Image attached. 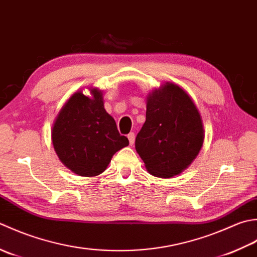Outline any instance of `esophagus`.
Listing matches in <instances>:
<instances>
[{
	"instance_id": "34e87169",
	"label": "esophagus",
	"mask_w": 257,
	"mask_h": 257,
	"mask_svg": "<svg viewBox=\"0 0 257 257\" xmlns=\"http://www.w3.org/2000/svg\"><path fill=\"white\" fill-rule=\"evenodd\" d=\"M127 139H128L130 145H133V144H134V141H135V135H134V133H130V134L127 135Z\"/></svg>"
}]
</instances>
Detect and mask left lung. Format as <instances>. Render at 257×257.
I'll return each mask as SVG.
<instances>
[{
  "label": "left lung",
  "mask_w": 257,
  "mask_h": 257,
  "mask_svg": "<svg viewBox=\"0 0 257 257\" xmlns=\"http://www.w3.org/2000/svg\"><path fill=\"white\" fill-rule=\"evenodd\" d=\"M204 125L191 96L166 82L146 97V121L135 140V150L150 174L161 179L179 175L200 153Z\"/></svg>",
  "instance_id": "8db88e82"
}]
</instances>
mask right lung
Masks as SVG:
<instances>
[{"label":"right lung","instance_id":"add662e5","mask_svg":"<svg viewBox=\"0 0 257 257\" xmlns=\"http://www.w3.org/2000/svg\"><path fill=\"white\" fill-rule=\"evenodd\" d=\"M91 96L75 92L60 109L51 131L56 155L67 169L92 177L106 170L112 156L128 145L114 118L104 108L103 91L90 87Z\"/></svg>","mask_w":257,"mask_h":257}]
</instances>
